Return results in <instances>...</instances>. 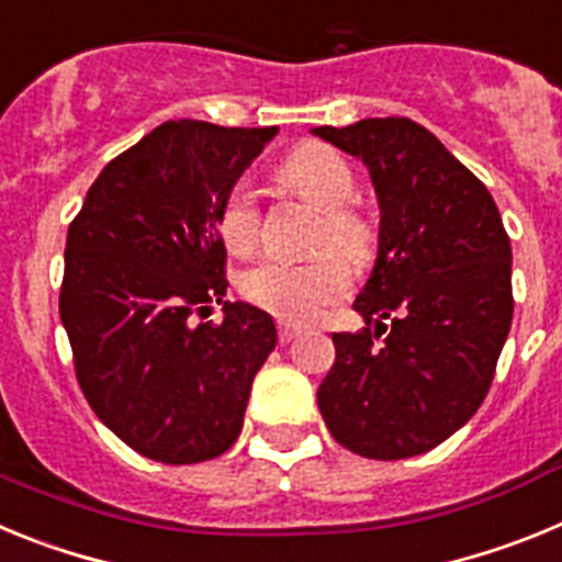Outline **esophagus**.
I'll use <instances>...</instances> for the list:
<instances>
[{
	"label": "esophagus",
	"instance_id": "esophagus-1",
	"mask_svg": "<svg viewBox=\"0 0 562 562\" xmlns=\"http://www.w3.org/2000/svg\"><path fill=\"white\" fill-rule=\"evenodd\" d=\"M301 326H295V324H284V321H281V324H278V340L281 342H292L295 340L297 335H301Z\"/></svg>",
	"mask_w": 562,
	"mask_h": 562
}]
</instances>
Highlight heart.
Here are the masks:
<instances>
[{"label": "heart", "instance_id": "b5f03b06", "mask_svg": "<svg viewBox=\"0 0 562 562\" xmlns=\"http://www.w3.org/2000/svg\"><path fill=\"white\" fill-rule=\"evenodd\" d=\"M281 180L324 211L312 247L317 256L306 261H261L238 281V292L258 310L281 321L306 324L324 315L331 304L349 295L351 267L366 265L376 250V231L351 202L357 196V177L340 154L321 143L301 146L281 166ZM216 231L233 256H250L258 247L261 211L247 182H233L216 211ZM340 249L344 255L335 254Z\"/></svg>", "mask_w": 562, "mask_h": 562}]
</instances>
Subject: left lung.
<instances>
[{
  "instance_id": "8db88e82",
  "label": "left lung",
  "mask_w": 562,
  "mask_h": 562,
  "mask_svg": "<svg viewBox=\"0 0 562 562\" xmlns=\"http://www.w3.org/2000/svg\"><path fill=\"white\" fill-rule=\"evenodd\" d=\"M312 132L360 157L380 200L376 265L355 301L366 329L331 335L317 408L351 453H428L493 385L515 310L509 236L484 182L411 117Z\"/></svg>"
}]
</instances>
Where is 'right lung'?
Instances as JSON below:
<instances>
[{"label":"right lung","mask_w":562,"mask_h":562,"mask_svg":"<svg viewBox=\"0 0 562 562\" xmlns=\"http://www.w3.org/2000/svg\"><path fill=\"white\" fill-rule=\"evenodd\" d=\"M278 128L168 121L117 154L67 231L58 312L83 396L132 450L162 464L225 453L276 324L225 301L216 211ZM222 303V325L192 315Z\"/></svg>","instance_id":"1"}]
</instances>
